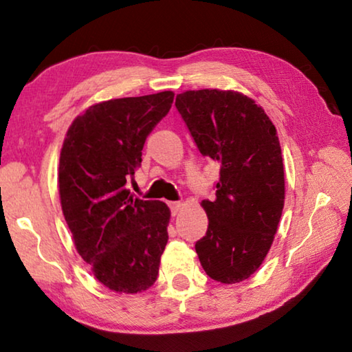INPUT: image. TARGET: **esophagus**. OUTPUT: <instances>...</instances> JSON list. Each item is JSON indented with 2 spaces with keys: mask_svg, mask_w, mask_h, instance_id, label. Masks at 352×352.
Here are the masks:
<instances>
[{
  "mask_svg": "<svg viewBox=\"0 0 352 352\" xmlns=\"http://www.w3.org/2000/svg\"><path fill=\"white\" fill-rule=\"evenodd\" d=\"M169 208H170V212H172V216H177V212L180 211V206H182V204L180 201H169Z\"/></svg>",
  "mask_w": 352,
  "mask_h": 352,
  "instance_id": "1",
  "label": "esophagus"
}]
</instances>
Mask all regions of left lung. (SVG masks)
Wrapping results in <instances>:
<instances>
[{"mask_svg": "<svg viewBox=\"0 0 352 352\" xmlns=\"http://www.w3.org/2000/svg\"><path fill=\"white\" fill-rule=\"evenodd\" d=\"M175 107L199 152L220 166L216 197L201 201L210 223L195 252L208 276L241 283L269 253L284 208L276 129L236 91H186L177 94Z\"/></svg>", "mask_w": 352, "mask_h": 352, "instance_id": "1", "label": "left lung"}]
</instances>
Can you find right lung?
I'll return each mask as SVG.
<instances>
[{"instance_id": "1", "label": "right lung", "mask_w": 352, "mask_h": 352, "mask_svg": "<svg viewBox=\"0 0 352 352\" xmlns=\"http://www.w3.org/2000/svg\"><path fill=\"white\" fill-rule=\"evenodd\" d=\"M172 102L174 93L163 91L96 104L74 119L63 141V216L77 252L110 290L138 294L157 281L170 211L160 200L135 197L127 183Z\"/></svg>"}]
</instances>
